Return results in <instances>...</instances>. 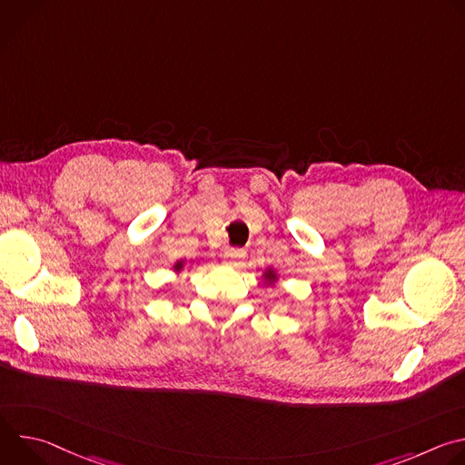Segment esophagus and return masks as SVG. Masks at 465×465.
<instances>
[{
    "label": "esophagus",
    "instance_id": "1",
    "mask_svg": "<svg viewBox=\"0 0 465 465\" xmlns=\"http://www.w3.org/2000/svg\"><path fill=\"white\" fill-rule=\"evenodd\" d=\"M244 255H246V252L242 248H228L224 252V262L228 264V267H239Z\"/></svg>",
    "mask_w": 465,
    "mask_h": 465
}]
</instances>
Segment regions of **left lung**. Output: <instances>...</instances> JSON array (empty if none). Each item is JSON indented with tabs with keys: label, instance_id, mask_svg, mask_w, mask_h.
I'll return each mask as SVG.
<instances>
[{
	"label": "left lung",
	"instance_id": "obj_1",
	"mask_svg": "<svg viewBox=\"0 0 465 465\" xmlns=\"http://www.w3.org/2000/svg\"><path fill=\"white\" fill-rule=\"evenodd\" d=\"M262 278H264V282H267V283H274L278 280V276H276V272L272 269H269L267 272H264Z\"/></svg>",
	"mask_w": 465,
	"mask_h": 465
}]
</instances>
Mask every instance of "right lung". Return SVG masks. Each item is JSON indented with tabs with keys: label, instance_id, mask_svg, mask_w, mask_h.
I'll return each mask as SVG.
<instances>
[{
	"label": "right lung",
	"instance_id": "obj_1",
	"mask_svg": "<svg viewBox=\"0 0 465 465\" xmlns=\"http://www.w3.org/2000/svg\"><path fill=\"white\" fill-rule=\"evenodd\" d=\"M173 269H174V272H180L183 269V261H176Z\"/></svg>",
	"mask_w": 465,
	"mask_h": 465
}]
</instances>
